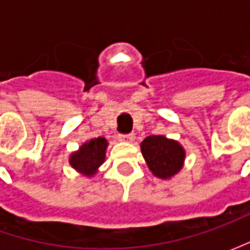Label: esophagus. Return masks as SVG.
I'll return each instance as SVG.
<instances>
[{"label": "esophagus", "instance_id": "34e87169", "mask_svg": "<svg viewBox=\"0 0 250 250\" xmlns=\"http://www.w3.org/2000/svg\"><path fill=\"white\" fill-rule=\"evenodd\" d=\"M118 139L121 142H133L135 140V133H125V135H120Z\"/></svg>", "mask_w": 250, "mask_h": 250}]
</instances>
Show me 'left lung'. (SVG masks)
Wrapping results in <instances>:
<instances>
[{
    "instance_id": "8db88e82",
    "label": "left lung",
    "mask_w": 250,
    "mask_h": 250,
    "mask_svg": "<svg viewBox=\"0 0 250 250\" xmlns=\"http://www.w3.org/2000/svg\"><path fill=\"white\" fill-rule=\"evenodd\" d=\"M150 171L159 178H169L182 168L185 151L182 146L164 136H147L140 145Z\"/></svg>"
}]
</instances>
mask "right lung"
I'll use <instances>...</instances> for the list:
<instances>
[{"label": "right lung", "instance_id": "1", "mask_svg": "<svg viewBox=\"0 0 250 250\" xmlns=\"http://www.w3.org/2000/svg\"><path fill=\"white\" fill-rule=\"evenodd\" d=\"M107 140L104 138L90 139L86 142L79 151L71 156V166L84 175H93L96 169L103 164L105 159Z\"/></svg>", "mask_w": 250, "mask_h": 250}]
</instances>
